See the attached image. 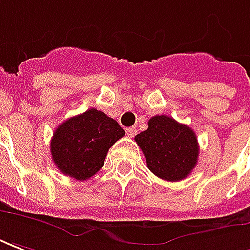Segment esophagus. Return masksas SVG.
I'll list each match as a JSON object with an SVG mask.
<instances>
[{
	"label": "esophagus",
	"mask_w": 250,
	"mask_h": 250,
	"mask_svg": "<svg viewBox=\"0 0 250 250\" xmlns=\"http://www.w3.org/2000/svg\"><path fill=\"white\" fill-rule=\"evenodd\" d=\"M125 132H126V134H128V137H134L136 133H137V130H136V128H133V126H132V128H126Z\"/></svg>",
	"instance_id": "esophagus-1"
}]
</instances>
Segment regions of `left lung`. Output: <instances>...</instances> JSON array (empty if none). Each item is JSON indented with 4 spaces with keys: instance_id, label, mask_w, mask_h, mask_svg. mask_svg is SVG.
<instances>
[{
    "instance_id": "obj_1",
    "label": "left lung",
    "mask_w": 250,
    "mask_h": 250,
    "mask_svg": "<svg viewBox=\"0 0 250 250\" xmlns=\"http://www.w3.org/2000/svg\"><path fill=\"white\" fill-rule=\"evenodd\" d=\"M136 143L144 153L146 166L159 178L179 182L195 168L199 145L194 130L172 117L155 116L148 129L137 134Z\"/></svg>"
}]
</instances>
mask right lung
<instances>
[{
	"label": "right lung",
	"mask_w": 250,
	"mask_h": 250,
	"mask_svg": "<svg viewBox=\"0 0 250 250\" xmlns=\"http://www.w3.org/2000/svg\"><path fill=\"white\" fill-rule=\"evenodd\" d=\"M124 134L116 120L88 109L56 128L51 140L52 160L62 173L87 180L102 168L109 148Z\"/></svg>",
	"instance_id": "1"
}]
</instances>
